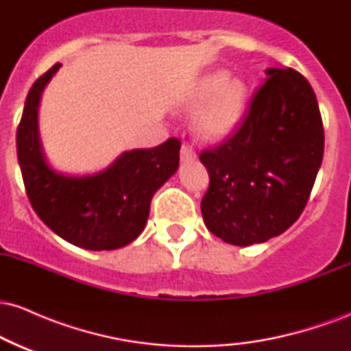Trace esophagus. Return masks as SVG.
I'll return each mask as SVG.
<instances>
[{
	"mask_svg": "<svg viewBox=\"0 0 351 351\" xmlns=\"http://www.w3.org/2000/svg\"><path fill=\"white\" fill-rule=\"evenodd\" d=\"M180 155H181V162H191V160H195V158H196V153H195V150H193V148L189 147L188 143H183V145H181V152H180Z\"/></svg>",
	"mask_w": 351,
	"mask_h": 351,
	"instance_id": "esophagus-1",
	"label": "esophagus"
}]
</instances>
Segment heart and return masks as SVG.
Returning <instances> with one entry per match:
<instances>
[{"label": "heart", "mask_w": 351, "mask_h": 351, "mask_svg": "<svg viewBox=\"0 0 351 351\" xmlns=\"http://www.w3.org/2000/svg\"><path fill=\"white\" fill-rule=\"evenodd\" d=\"M244 82L228 79L226 72H213L201 79L188 100V107H199L195 117V127L201 136L219 140L231 134L243 119L245 110Z\"/></svg>", "instance_id": "obj_1"}]
</instances>
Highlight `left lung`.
<instances>
[{
	"label": "left lung",
	"instance_id": "1",
	"mask_svg": "<svg viewBox=\"0 0 351 351\" xmlns=\"http://www.w3.org/2000/svg\"><path fill=\"white\" fill-rule=\"evenodd\" d=\"M231 135L199 153L209 173L204 224L224 243L251 245L299 219L324 158V123L308 80L265 71Z\"/></svg>",
	"mask_w": 351,
	"mask_h": 351
}]
</instances>
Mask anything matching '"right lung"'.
<instances>
[{
	"label": "right lung",
	"mask_w": 351,
	"mask_h": 351,
	"mask_svg": "<svg viewBox=\"0 0 351 351\" xmlns=\"http://www.w3.org/2000/svg\"><path fill=\"white\" fill-rule=\"evenodd\" d=\"M60 64L31 87L16 132L18 162L36 215L67 243L90 251H112L138 237L155 191L178 170L181 142L125 152L106 171L66 176L46 163L38 134L39 99Z\"/></svg>",
	"instance_id": "right-lung-1"
}]
</instances>
